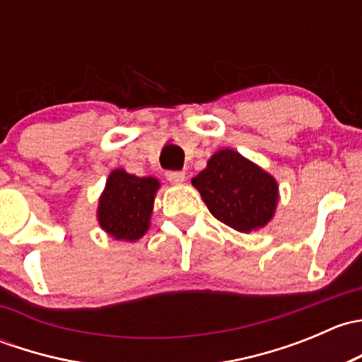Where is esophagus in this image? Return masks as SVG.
<instances>
[{
	"label": "esophagus",
	"mask_w": 362,
	"mask_h": 362,
	"mask_svg": "<svg viewBox=\"0 0 362 362\" xmlns=\"http://www.w3.org/2000/svg\"><path fill=\"white\" fill-rule=\"evenodd\" d=\"M166 178H168V182H170V184L180 185V184H184V182H185V173H184V171H168Z\"/></svg>",
	"instance_id": "34e87169"
}]
</instances>
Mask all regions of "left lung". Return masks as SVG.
<instances>
[{
	"label": "left lung",
	"instance_id": "1",
	"mask_svg": "<svg viewBox=\"0 0 362 362\" xmlns=\"http://www.w3.org/2000/svg\"><path fill=\"white\" fill-rule=\"evenodd\" d=\"M208 210L217 221L240 233L264 228L275 217L279 182L233 148H221L192 178Z\"/></svg>",
	"mask_w": 362,
	"mask_h": 362
}]
</instances>
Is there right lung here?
Returning <instances> with one entry per match:
<instances>
[{
  "mask_svg": "<svg viewBox=\"0 0 362 362\" xmlns=\"http://www.w3.org/2000/svg\"><path fill=\"white\" fill-rule=\"evenodd\" d=\"M160 187L156 177H136L122 168L113 170L98 199L100 228L120 242H136L151 228L154 199Z\"/></svg>",
  "mask_w": 362,
  "mask_h": 362,
  "instance_id": "add662e5",
  "label": "right lung"
}]
</instances>
